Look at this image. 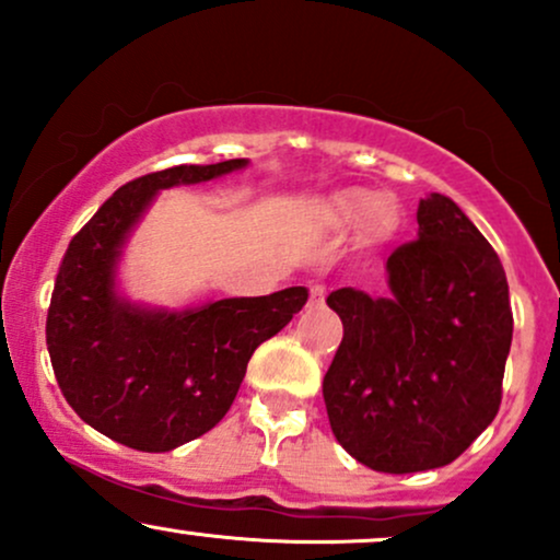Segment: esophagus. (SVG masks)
Returning <instances> with one entry per match:
<instances>
[{"label":"esophagus","instance_id":"esophagus-1","mask_svg":"<svg viewBox=\"0 0 560 560\" xmlns=\"http://www.w3.org/2000/svg\"><path fill=\"white\" fill-rule=\"evenodd\" d=\"M324 298H326V287L324 284L311 287V300H307V305L320 307V305H324Z\"/></svg>","mask_w":560,"mask_h":560}]
</instances>
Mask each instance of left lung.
Masks as SVG:
<instances>
[{"instance_id":"obj_1","label":"left lung","mask_w":560,"mask_h":560,"mask_svg":"<svg viewBox=\"0 0 560 560\" xmlns=\"http://www.w3.org/2000/svg\"><path fill=\"white\" fill-rule=\"evenodd\" d=\"M419 240L387 258V298L337 289L345 334L324 376L337 442L384 474L453 464L503 400L513 313L503 262L445 195L419 202Z\"/></svg>"}]
</instances>
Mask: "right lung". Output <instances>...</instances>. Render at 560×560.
<instances>
[{
	"label": "right lung",
	"instance_id": "1",
	"mask_svg": "<svg viewBox=\"0 0 560 560\" xmlns=\"http://www.w3.org/2000/svg\"><path fill=\"white\" fill-rule=\"evenodd\" d=\"M247 160L173 165L120 186L68 244L47 313L55 378L89 427L141 453L197 440L229 413L255 347L307 302L305 287L152 313L115 298V260L158 189L199 184Z\"/></svg>",
	"mask_w": 560,
	"mask_h": 560
}]
</instances>
